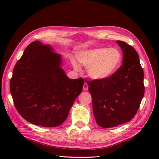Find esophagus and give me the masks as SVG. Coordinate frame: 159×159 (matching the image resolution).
Masks as SVG:
<instances>
[{
    "mask_svg": "<svg viewBox=\"0 0 159 159\" xmlns=\"http://www.w3.org/2000/svg\"><path fill=\"white\" fill-rule=\"evenodd\" d=\"M88 87H89V86H88V85H87L86 83H84V85H83V90L84 91L88 90Z\"/></svg>",
    "mask_w": 159,
    "mask_h": 159,
    "instance_id": "obj_1",
    "label": "esophagus"
}]
</instances>
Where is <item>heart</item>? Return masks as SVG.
Wrapping results in <instances>:
<instances>
[{
	"instance_id": "heart-1",
	"label": "heart",
	"mask_w": 159,
	"mask_h": 159,
	"mask_svg": "<svg viewBox=\"0 0 159 159\" xmlns=\"http://www.w3.org/2000/svg\"><path fill=\"white\" fill-rule=\"evenodd\" d=\"M78 60L87 67V73L94 80H105L116 73L121 66L122 56L119 50L101 47L85 50L78 55ZM74 69L80 67L75 60L72 61Z\"/></svg>"
}]
</instances>
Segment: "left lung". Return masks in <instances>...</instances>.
Wrapping results in <instances>:
<instances>
[{
  "label": "left lung",
  "instance_id": "1",
  "mask_svg": "<svg viewBox=\"0 0 159 159\" xmlns=\"http://www.w3.org/2000/svg\"><path fill=\"white\" fill-rule=\"evenodd\" d=\"M116 42L123 52L122 66L109 79L87 82L94 117L102 128L116 127L130 121L144 95L143 70L138 53L126 42Z\"/></svg>",
  "mask_w": 159,
  "mask_h": 159
}]
</instances>
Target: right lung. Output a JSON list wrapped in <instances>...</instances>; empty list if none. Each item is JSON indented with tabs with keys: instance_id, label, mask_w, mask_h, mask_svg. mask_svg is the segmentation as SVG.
<instances>
[{
	"instance_id": "1",
	"label": "right lung",
	"mask_w": 159,
	"mask_h": 159,
	"mask_svg": "<svg viewBox=\"0 0 159 159\" xmlns=\"http://www.w3.org/2000/svg\"><path fill=\"white\" fill-rule=\"evenodd\" d=\"M61 66V56L39 41L30 43L16 63L10 92L17 111L29 122L55 127L66 120L84 80L69 79Z\"/></svg>"
}]
</instances>
